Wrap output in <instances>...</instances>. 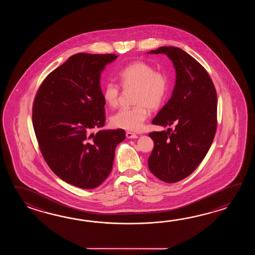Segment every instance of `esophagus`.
<instances>
[{
	"label": "esophagus",
	"mask_w": 255,
	"mask_h": 255,
	"mask_svg": "<svg viewBox=\"0 0 255 255\" xmlns=\"http://www.w3.org/2000/svg\"><path fill=\"white\" fill-rule=\"evenodd\" d=\"M126 135L128 138H136L137 135H135L134 133H131V132H127Z\"/></svg>",
	"instance_id": "34e87169"
}]
</instances>
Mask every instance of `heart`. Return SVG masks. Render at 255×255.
<instances>
[{
  "label": "heart",
  "mask_w": 255,
  "mask_h": 255,
  "mask_svg": "<svg viewBox=\"0 0 255 255\" xmlns=\"http://www.w3.org/2000/svg\"><path fill=\"white\" fill-rule=\"evenodd\" d=\"M119 80L124 89H135L133 92L135 106L120 109L111 118V124L117 128L138 131L148 118V109L155 110L163 103L168 94V77L161 72L155 71L152 65L136 61L120 71ZM120 95V86L113 82L105 84L102 97L109 107L118 106Z\"/></svg>",
  "instance_id": "b5f03b06"
}]
</instances>
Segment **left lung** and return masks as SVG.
Masks as SVG:
<instances>
[{
    "instance_id": "obj_1",
    "label": "left lung",
    "mask_w": 255,
    "mask_h": 255,
    "mask_svg": "<svg viewBox=\"0 0 255 255\" xmlns=\"http://www.w3.org/2000/svg\"><path fill=\"white\" fill-rule=\"evenodd\" d=\"M148 54L168 55L176 70L172 96L152 120L154 125H174L175 129L148 134L154 141L149 170L164 182L175 183L195 170L212 146L217 128L216 89L206 69L182 49L162 46Z\"/></svg>"
}]
</instances>
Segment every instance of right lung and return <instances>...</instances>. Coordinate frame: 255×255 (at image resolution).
Wrapping results in <instances>:
<instances>
[{
    "instance_id": "right-lung-1",
    "label": "right lung",
    "mask_w": 255,
    "mask_h": 255,
    "mask_svg": "<svg viewBox=\"0 0 255 255\" xmlns=\"http://www.w3.org/2000/svg\"><path fill=\"white\" fill-rule=\"evenodd\" d=\"M113 54H74L51 72L33 105V126L49 168L69 184L97 188L112 170L125 130H95L106 121L100 76Z\"/></svg>"
}]
</instances>
